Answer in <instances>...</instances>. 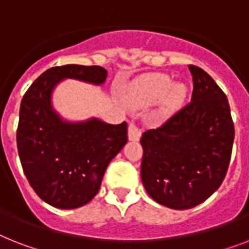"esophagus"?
Listing matches in <instances>:
<instances>
[{"mask_svg":"<svg viewBox=\"0 0 249 249\" xmlns=\"http://www.w3.org/2000/svg\"><path fill=\"white\" fill-rule=\"evenodd\" d=\"M128 135L130 141H139L141 135H142V129L139 128L135 123H130L128 129Z\"/></svg>","mask_w":249,"mask_h":249,"instance_id":"obj_1","label":"esophagus"}]
</instances>
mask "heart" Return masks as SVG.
<instances>
[{"label":"heart","instance_id":"heart-1","mask_svg":"<svg viewBox=\"0 0 249 249\" xmlns=\"http://www.w3.org/2000/svg\"><path fill=\"white\" fill-rule=\"evenodd\" d=\"M187 97L184 83H173L165 74H149L139 78L125 92V102L131 107H145L161 100L163 114H170Z\"/></svg>","mask_w":249,"mask_h":249}]
</instances>
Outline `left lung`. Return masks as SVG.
<instances>
[{
    "instance_id": "8db88e82",
    "label": "left lung",
    "mask_w": 249,
    "mask_h": 249,
    "mask_svg": "<svg viewBox=\"0 0 249 249\" xmlns=\"http://www.w3.org/2000/svg\"><path fill=\"white\" fill-rule=\"evenodd\" d=\"M189 70L191 102L141 138L145 191L153 201L174 210L192 209L219 189L234 142L225 93L203 69L189 65Z\"/></svg>"
}]
</instances>
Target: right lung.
<instances>
[{"mask_svg": "<svg viewBox=\"0 0 249 249\" xmlns=\"http://www.w3.org/2000/svg\"><path fill=\"white\" fill-rule=\"evenodd\" d=\"M106 76L101 66H54L34 80L21 100L20 162L30 187L53 207L76 209L98 193L106 167L128 142V124L64 121L51 106L52 90L65 78L102 84Z\"/></svg>", "mask_w": 249, "mask_h": 249, "instance_id": "add662e5", "label": "right lung"}]
</instances>
